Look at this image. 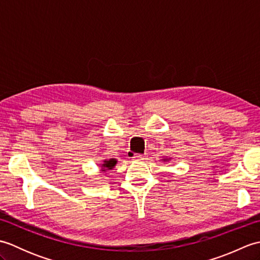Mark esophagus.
<instances>
[{
    "instance_id": "esophagus-1",
    "label": "esophagus",
    "mask_w": 260,
    "mask_h": 260,
    "mask_svg": "<svg viewBox=\"0 0 260 260\" xmlns=\"http://www.w3.org/2000/svg\"><path fill=\"white\" fill-rule=\"evenodd\" d=\"M145 154H136V155H134V159H136V161H143V159H145Z\"/></svg>"
}]
</instances>
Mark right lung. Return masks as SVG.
<instances>
[{
    "mask_svg": "<svg viewBox=\"0 0 260 260\" xmlns=\"http://www.w3.org/2000/svg\"><path fill=\"white\" fill-rule=\"evenodd\" d=\"M116 159H114V158H112V159H109V161H104V164L102 165V167H104L105 169H108V170H112L114 167H115V164H116ZM104 172L106 170H103Z\"/></svg>",
    "mask_w": 260,
    "mask_h": 260,
    "instance_id": "add662e5",
    "label": "right lung"
}]
</instances>
